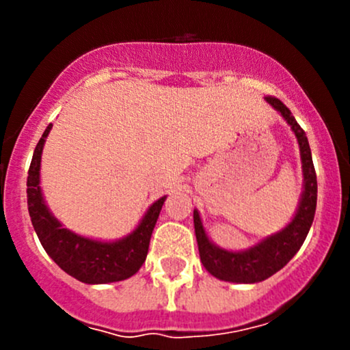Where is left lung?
I'll return each instance as SVG.
<instances>
[{
  "instance_id": "1",
  "label": "left lung",
  "mask_w": 350,
  "mask_h": 350,
  "mask_svg": "<svg viewBox=\"0 0 350 350\" xmlns=\"http://www.w3.org/2000/svg\"><path fill=\"white\" fill-rule=\"evenodd\" d=\"M266 100L283 115V118L289 123L298 139L305 188H303L301 201H299V206L291 224L243 252H230V250H224L211 243L204 234L200 215L195 210L193 220H195V234L201 262H203L204 269L213 274L215 278L221 281H230V283H259L283 269L303 245L313 224V218H315L317 172L313 167L312 150H310L305 130L298 125L289 108L281 103L278 98L267 96Z\"/></svg>"
}]
</instances>
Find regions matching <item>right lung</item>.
I'll return each instance as SVG.
<instances>
[{"label": "right lung", "mask_w": 350, "mask_h": 350, "mask_svg": "<svg viewBox=\"0 0 350 350\" xmlns=\"http://www.w3.org/2000/svg\"><path fill=\"white\" fill-rule=\"evenodd\" d=\"M52 129V123L45 129L33 150L27 178L28 213L37 237L45 252L69 276L88 284H105L123 281L133 276L146 262L149 252L150 235L157 221L165 196L159 198L147 210L139 227L116 242H98L81 237L74 232L62 228L52 217L40 191V159L45 139Z\"/></svg>", "instance_id": "add662e5"}]
</instances>
